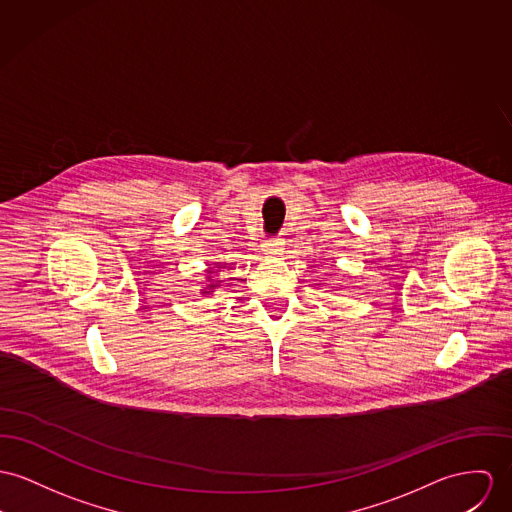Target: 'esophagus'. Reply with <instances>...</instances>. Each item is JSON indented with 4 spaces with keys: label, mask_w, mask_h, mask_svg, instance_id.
Here are the masks:
<instances>
[{
    "label": "esophagus",
    "mask_w": 512,
    "mask_h": 512,
    "mask_svg": "<svg viewBox=\"0 0 512 512\" xmlns=\"http://www.w3.org/2000/svg\"><path fill=\"white\" fill-rule=\"evenodd\" d=\"M282 245H284V239H282V237H267V239L263 241V251L269 253V255H276L278 251H282Z\"/></svg>",
    "instance_id": "esophagus-1"
}]
</instances>
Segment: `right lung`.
I'll list each match as a JSON object with an SVG mask.
<instances>
[{
  "mask_svg": "<svg viewBox=\"0 0 512 512\" xmlns=\"http://www.w3.org/2000/svg\"><path fill=\"white\" fill-rule=\"evenodd\" d=\"M212 286H214V284H212Z\"/></svg>",
  "mask_w": 512,
  "mask_h": 512,
  "instance_id": "right-lung-1",
  "label": "right lung"
}]
</instances>
